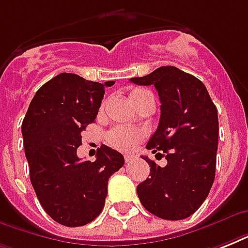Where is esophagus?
<instances>
[{
    "instance_id": "1",
    "label": "esophagus",
    "mask_w": 248,
    "mask_h": 248,
    "mask_svg": "<svg viewBox=\"0 0 248 248\" xmlns=\"http://www.w3.org/2000/svg\"><path fill=\"white\" fill-rule=\"evenodd\" d=\"M135 158V157H134V155H124V162L126 163H128V162H131L132 159Z\"/></svg>"
}]
</instances>
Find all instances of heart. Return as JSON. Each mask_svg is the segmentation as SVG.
Listing matches in <instances>:
<instances>
[{"label":"heart","mask_w":248,"mask_h":248,"mask_svg":"<svg viewBox=\"0 0 248 248\" xmlns=\"http://www.w3.org/2000/svg\"><path fill=\"white\" fill-rule=\"evenodd\" d=\"M145 93H151L147 90L136 89L130 93V99H135ZM143 130H138V128L126 127V126H120V127L113 128L112 131L109 132L107 136V141L110 147H113L117 151L121 152H131L138 144L144 138Z\"/></svg>","instance_id":"b5f03b06"}]
</instances>
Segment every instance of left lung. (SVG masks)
Wrapping results in <instances>:
<instances>
[{
    "instance_id": "8db88e82",
    "label": "left lung",
    "mask_w": 248,
    "mask_h": 248,
    "mask_svg": "<svg viewBox=\"0 0 248 248\" xmlns=\"http://www.w3.org/2000/svg\"><path fill=\"white\" fill-rule=\"evenodd\" d=\"M130 81L153 85L158 91L161 117L147 148L162 151L167 159L161 167L141 157L151 166V177L138 185V197L145 210L161 219H186L203 203L214 184L217 109L203 83L176 67L157 68Z\"/></svg>"
}]
</instances>
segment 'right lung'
Instances as JSON below:
<instances>
[{
	"label": "right lung",
	"mask_w": 248,
	"mask_h": 248,
	"mask_svg": "<svg viewBox=\"0 0 248 248\" xmlns=\"http://www.w3.org/2000/svg\"><path fill=\"white\" fill-rule=\"evenodd\" d=\"M105 83L60 73L38 89L29 104L21 134L33 189L56 223L82 227L96 219L105 203L108 180L124 166V155L107 145L96 159L82 161L77 148L82 131L95 121Z\"/></svg>",
	"instance_id": "1"
}]
</instances>
